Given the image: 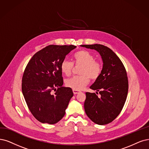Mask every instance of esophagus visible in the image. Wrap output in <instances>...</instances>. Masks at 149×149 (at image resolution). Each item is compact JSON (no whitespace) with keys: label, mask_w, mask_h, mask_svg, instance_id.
Listing matches in <instances>:
<instances>
[{"label":"esophagus","mask_w":149,"mask_h":149,"mask_svg":"<svg viewBox=\"0 0 149 149\" xmlns=\"http://www.w3.org/2000/svg\"><path fill=\"white\" fill-rule=\"evenodd\" d=\"M73 93H74V95H76V94H78V93H80V91H79V90H73Z\"/></svg>","instance_id":"1"}]
</instances>
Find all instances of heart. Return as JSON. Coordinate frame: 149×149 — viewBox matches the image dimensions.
Masks as SVG:
<instances>
[{"label":"heart","mask_w":149,"mask_h":149,"mask_svg":"<svg viewBox=\"0 0 149 149\" xmlns=\"http://www.w3.org/2000/svg\"><path fill=\"white\" fill-rule=\"evenodd\" d=\"M74 64L81 65L80 70V75H75L65 80V84L68 87L75 90H81L88 84L90 78L95 80L100 77L102 71L101 63L95 61V58L89 52L80 50L74 54ZM61 70L66 76H70L74 68V63L64 59L61 63Z\"/></svg>","instance_id":"heart-1"}]
</instances>
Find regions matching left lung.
<instances>
[{
	"label": "left lung",
	"instance_id": "1",
	"mask_svg": "<svg viewBox=\"0 0 149 149\" xmlns=\"http://www.w3.org/2000/svg\"><path fill=\"white\" fill-rule=\"evenodd\" d=\"M81 46L95 49L103 61L102 73L90 86L91 90L99 91L100 97L95 93L86 92L85 111L94 123L108 124L117 118L125 103L128 91L126 70L117 55L107 47L100 44Z\"/></svg>",
	"mask_w": 149,
	"mask_h": 149
}]
</instances>
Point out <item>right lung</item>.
Listing matches in <instances>:
<instances>
[{
	"label": "right lung",
	"instance_id": "right-lung-1",
	"mask_svg": "<svg viewBox=\"0 0 149 149\" xmlns=\"http://www.w3.org/2000/svg\"><path fill=\"white\" fill-rule=\"evenodd\" d=\"M76 46L48 45L27 63L22 78V92L32 114L43 123L55 124L65 115L73 91L64 87L61 63ZM55 93H54V91Z\"/></svg>",
	"mask_w": 149,
	"mask_h": 149
}]
</instances>
